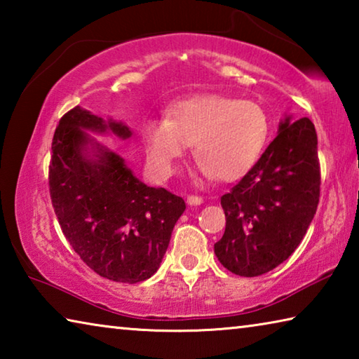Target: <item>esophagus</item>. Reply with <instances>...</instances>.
Listing matches in <instances>:
<instances>
[{
	"label": "esophagus",
	"instance_id": "34e87169",
	"mask_svg": "<svg viewBox=\"0 0 359 359\" xmlns=\"http://www.w3.org/2000/svg\"><path fill=\"white\" fill-rule=\"evenodd\" d=\"M187 203L190 205H199V204H203V198L201 196H194V194H191V196L187 198Z\"/></svg>",
	"mask_w": 359,
	"mask_h": 359
}]
</instances>
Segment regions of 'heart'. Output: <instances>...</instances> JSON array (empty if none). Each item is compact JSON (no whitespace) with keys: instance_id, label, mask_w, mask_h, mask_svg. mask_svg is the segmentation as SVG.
<instances>
[{"instance_id":"1","label":"heart","mask_w":359,"mask_h":359,"mask_svg":"<svg viewBox=\"0 0 359 359\" xmlns=\"http://www.w3.org/2000/svg\"><path fill=\"white\" fill-rule=\"evenodd\" d=\"M141 133L150 169L158 177L172 175L193 144L204 177L228 182L257 163L269 136V118L253 101L199 95L174 104L168 118L147 120Z\"/></svg>"}]
</instances>
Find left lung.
<instances>
[{
	"mask_svg": "<svg viewBox=\"0 0 359 359\" xmlns=\"http://www.w3.org/2000/svg\"><path fill=\"white\" fill-rule=\"evenodd\" d=\"M317 144L311 120L285 117L255 166L222 196L226 228L214 250L233 274L263 276L301 244L320 201Z\"/></svg>",
	"mask_w": 359,
	"mask_h": 359,
	"instance_id": "1",
	"label": "left lung"
}]
</instances>
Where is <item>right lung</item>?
Segmentation results:
<instances>
[{"label":"right lung","instance_id":"1","mask_svg":"<svg viewBox=\"0 0 359 359\" xmlns=\"http://www.w3.org/2000/svg\"><path fill=\"white\" fill-rule=\"evenodd\" d=\"M87 131L131 136L121 121H106L81 106L66 112L53 135L48 166L53 210L90 269L114 282H144L160 267L185 201L142 184L123 158Z\"/></svg>","mask_w":359,"mask_h":359}]
</instances>
